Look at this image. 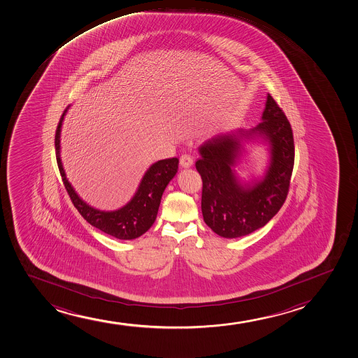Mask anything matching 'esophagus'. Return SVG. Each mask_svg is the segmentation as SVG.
Instances as JSON below:
<instances>
[{
	"mask_svg": "<svg viewBox=\"0 0 358 358\" xmlns=\"http://www.w3.org/2000/svg\"><path fill=\"white\" fill-rule=\"evenodd\" d=\"M194 164V159L189 154H184V155H181L180 157V166L181 167H184V169H189Z\"/></svg>",
	"mask_w": 358,
	"mask_h": 358,
	"instance_id": "34e87169",
	"label": "esophagus"
}]
</instances>
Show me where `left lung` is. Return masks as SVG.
<instances>
[{
  "instance_id": "1",
  "label": "left lung",
  "mask_w": 358,
  "mask_h": 358,
  "mask_svg": "<svg viewBox=\"0 0 358 358\" xmlns=\"http://www.w3.org/2000/svg\"><path fill=\"white\" fill-rule=\"evenodd\" d=\"M262 120L250 130L236 129L214 136L198 148L201 214L208 227L222 238H241L265 226L288 194L295 157L294 137L289 120L270 94ZM250 143L266 145L269 157L264 174L260 178L252 175L246 181L234 169Z\"/></svg>"
}]
</instances>
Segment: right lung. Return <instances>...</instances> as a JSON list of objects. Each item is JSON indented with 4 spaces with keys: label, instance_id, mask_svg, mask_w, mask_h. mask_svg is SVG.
I'll return each instance as SVG.
<instances>
[{
    "label": "right lung",
    "instance_id": "1",
    "mask_svg": "<svg viewBox=\"0 0 358 358\" xmlns=\"http://www.w3.org/2000/svg\"><path fill=\"white\" fill-rule=\"evenodd\" d=\"M68 106L63 112L62 117L58 123L56 136H55V147H56V157H57L58 169L62 176L63 182L66 186L70 199L73 201L75 208L83 217L92 226L98 228L106 234L120 240H134L140 238L157 220V211L160 206L161 198L169 181L176 177L178 172L179 160L177 157L166 159L152 164L149 167L143 177L141 179L140 185L136 189L131 199L120 209L106 210L96 209L90 206L87 201L78 196L73 185L66 178V171L63 169L61 159V131L62 124Z\"/></svg>",
    "mask_w": 358,
    "mask_h": 358
}]
</instances>
